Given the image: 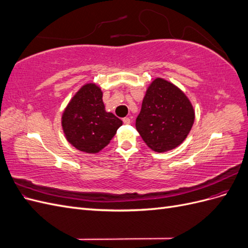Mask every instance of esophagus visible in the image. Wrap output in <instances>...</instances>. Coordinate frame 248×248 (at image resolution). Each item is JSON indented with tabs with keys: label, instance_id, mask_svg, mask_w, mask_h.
<instances>
[{
	"label": "esophagus",
	"instance_id": "1",
	"mask_svg": "<svg viewBox=\"0 0 248 248\" xmlns=\"http://www.w3.org/2000/svg\"><path fill=\"white\" fill-rule=\"evenodd\" d=\"M130 122H131L130 118H128V117H125V118H123V123H124V124L128 125V124H130Z\"/></svg>",
	"mask_w": 248,
	"mask_h": 248
}]
</instances>
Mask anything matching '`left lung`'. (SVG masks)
<instances>
[{"mask_svg":"<svg viewBox=\"0 0 248 248\" xmlns=\"http://www.w3.org/2000/svg\"><path fill=\"white\" fill-rule=\"evenodd\" d=\"M194 122V110L187 96L171 82L155 78L148 87L136 127L146 145L155 152H167L181 145Z\"/></svg>","mask_w":248,"mask_h":248,"instance_id":"1","label":"left lung"}]
</instances>
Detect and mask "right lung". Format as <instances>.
Wrapping results in <instances>:
<instances>
[{"label":"right lung","instance_id":"obj_1","mask_svg":"<svg viewBox=\"0 0 248 248\" xmlns=\"http://www.w3.org/2000/svg\"><path fill=\"white\" fill-rule=\"evenodd\" d=\"M122 121L106 111L101 89L93 82L82 86L62 115L65 137L79 151L95 154L107 147Z\"/></svg>","mask_w":248,"mask_h":248}]
</instances>
